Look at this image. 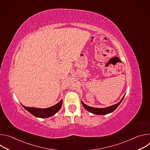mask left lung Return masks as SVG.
Masks as SVG:
<instances>
[{
    "mask_svg": "<svg viewBox=\"0 0 150 150\" xmlns=\"http://www.w3.org/2000/svg\"><path fill=\"white\" fill-rule=\"evenodd\" d=\"M125 95H124V96L122 97L121 100L117 104L113 105H110L109 107H108V108H93V107H90V106L86 105L85 103H83V101H81V103H82V104L83 108L87 111H88L93 114H95V115H107L108 113H110L112 112H113L115 110H116V109L117 108V107L119 105V104L121 103V102L122 101L123 98L125 97Z\"/></svg>",
    "mask_w": 150,
    "mask_h": 150,
    "instance_id": "left-lung-1",
    "label": "left lung"
}]
</instances>
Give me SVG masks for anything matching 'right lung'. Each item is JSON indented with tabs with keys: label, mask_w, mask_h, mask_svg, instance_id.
Returning <instances> with one entry per match:
<instances>
[{
	"label": "right lung",
	"mask_w": 150,
	"mask_h": 150,
	"mask_svg": "<svg viewBox=\"0 0 150 150\" xmlns=\"http://www.w3.org/2000/svg\"><path fill=\"white\" fill-rule=\"evenodd\" d=\"M21 105L23 106V108L25 110H27L28 112H30L31 114L35 116V117L40 118H47L54 115L60 109L62 105V100H61L58 103H57L54 105L46 109L28 108V107H25L23 104Z\"/></svg>",
	"instance_id": "right-lung-1"
}]
</instances>
